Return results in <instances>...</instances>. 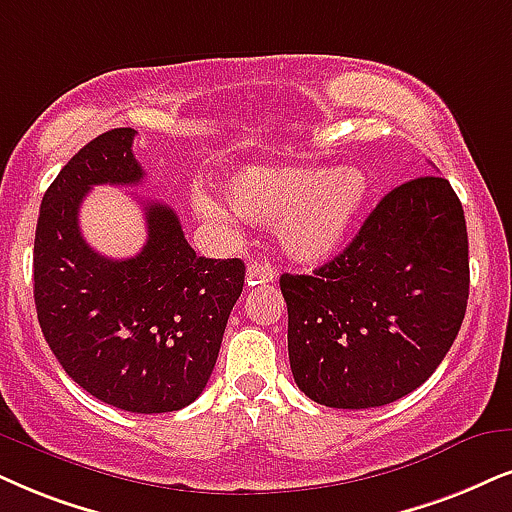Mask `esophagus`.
<instances>
[{
    "mask_svg": "<svg viewBox=\"0 0 512 512\" xmlns=\"http://www.w3.org/2000/svg\"><path fill=\"white\" fill-rule=\"evenodd\" d=\"M245 278H248V286H257V283H271L276 281V269L271 267L269 262H250L248 264V274H245Z\"/></svg>",
    "mask_w": 512,
    "mask_h": 512,
    "instance_id": "34e87169",
    "label": "esophagus"
}]
</instances>
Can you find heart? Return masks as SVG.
Here are the masks:
<instances>
[{
	"instance_id": "obj_1",
	"label": "heart",
	"mask_w": 512,
	"mask_h": 512,
	"mask_svg": "<svg viewBox=\"0 0 512 512\" xmlns=\"http://www.w3.org/2000/svg\"><path fill=\"white\" fill-rule=\"evenodd\" d=\"M368 196L371 181L357 167L250 165L224 184L231 212L255 224L278 222V241L300 264H321L338 255ZM200 210L222 217L210 200H200Z\"/></svg>"
}]
</instances>
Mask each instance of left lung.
I'll use <instances>...</instances> for the list:
<instances>
[{"instance_id": "obj_1", "label": "left lung", "mask_w": 512, "mask_h": 512, "mask_svg": "<svg viewBox=\"0 0 512 512\" xmlns=\"http://www.w3.org/2000/svg\"><path fill=\"white\" fill-rule=\"evenodd\" d=\"M468 288L461 200L439 174L404 181L338 257L281 276L297 387L331 409L406 397L454 345Z\"/></svg>"}]
</instances>
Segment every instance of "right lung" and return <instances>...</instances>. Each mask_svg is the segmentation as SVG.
Returning a JSON list of instances; mask_svg holds the SVG:
<instances>
[{"label": "right lung", "instance_id": "add662e5", "mask_svg": "<svg viewBox=\"0 0 512 512\" xmlns=\"http://www.w3.org/2000/svg\"><path fill=\"white\" fill-rule=\"evenodd\" d=\"M134 134H99L44 193L32 255L35 307L44 340L82 390L122 411L167 413L208 385L245 264L198 257L163 203H144L148 238L134 257L111 260L89 248L77 224L87 191L144 179Z\"/></svg>", "mask_w": 512, "mask_h": 512}]
</instances>
